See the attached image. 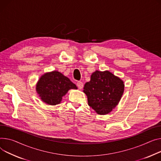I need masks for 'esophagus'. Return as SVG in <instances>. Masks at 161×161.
I'll return each instance as SVG.
<instances>
[{"mask_svg": "<svg viewBox=\"0 0 161 161\" xmlns=\"http://www.w3.org/2000/svg\"><path fill=\"white\" fill-rule=\"evenodd\" d=\"M77 86L80 89H81L83 87V83L82 81H78L77 82Z\"/></svg>", "mask_w": 161, "mask_h": 161, "instance_id": "1", "label": "esophagus"}]
</instances>
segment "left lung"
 I'll return each instance as SVG.
<instances>
[{
    "instance_id": "obj_1",
    "label": "left lung",
    "mask_w": 161,
    "mask_h": 161,
    "mask_svg": "<svg viewBox=\"0 0 161 161\" xmlns=\"http://www.w3.org/2000/svg\"><path fill=\"white\" fill-rule=\"evenodd\" d=\"M124 91V81L109 70L94 72L83 90L89 105L100 115L108 114L116 108Z\"/></svg>"
}]
</instances>
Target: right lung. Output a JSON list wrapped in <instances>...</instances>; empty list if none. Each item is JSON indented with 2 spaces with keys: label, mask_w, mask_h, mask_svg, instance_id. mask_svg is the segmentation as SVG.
Instances as JSON below:
<instances>
[{
  "label": "right lung",
  "mask_w": 161,
  "mask_h": 161,
  "mask_svg": "<svg viewBox=\"0 0 161 161\" xmlns=\"http://www.w3.org/2000/svg\"><path fill=\"white\" fill-rule=\"evenodd\" d=\"M76 85L58 70L46 72L39 78L36 90L41 100L50 105L60 103L70 89H77Z\"/></svg>",
  "instance_id": "1"
}]
</instances>
